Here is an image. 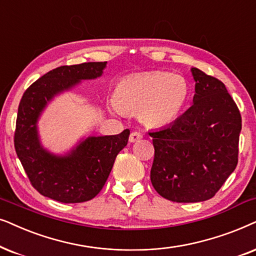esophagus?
Here are the masks:
<instances>
[{"label": "esophagus", "mask_w": 256, "mask_h": 256, "mask_svg": "<svg viewBox=\"0 0 256 256\" xmlns=\"http://www.w3.org/2000/svg\"><path fill=\"white\" fill-rule=\"evenodd\" d=\"M142 138V134H140V132L134 131V132H132V134H130V142H134L140 140Z\"/></svg>", "instance_id": "obj_1"}]
</instances>
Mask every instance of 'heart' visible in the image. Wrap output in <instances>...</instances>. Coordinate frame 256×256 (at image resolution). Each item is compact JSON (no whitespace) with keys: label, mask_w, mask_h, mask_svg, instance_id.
Returning <instances> with one entry per match:
<instances>
[{"label":"heart","mask_w":256,"mask_h":256,"mask_svg":"<svg viewBox=\"0 0 256 256\" xmlns=\"http://www.w3.org/2000/svg\"><path fill=\"white\" fill-rule=\"evenodd\" d=\"M188 94V84L182 76L145 72L122 78L111 105L117 111L138 114L146 125L162 128L179 117Z\"/></svg>","instance_id":"b5f03b06"}]
</instances>
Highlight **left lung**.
<instances>
[{
  "instance_id": "1",
  "label": "left lung",
  "mask_w": 256,
  "mask_h": 256,
  "mask_svg": "<svg viewBox=\"0 0 256 256\" xmlns=\"http://www.w3.org/2000/svg\"><path fill=\"white\" fill-rule=\"evenodd\" d=\"M193 105L166 128L148 132L151 182L174 202L208 200L238 165L241 114L222 82L192 68Z\"/></svg>"
}]
</instances>
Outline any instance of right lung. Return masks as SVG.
<instances>
[{"label":"right lung","mask_w":256,"mask_h":256,"mask_svg":"<svg viewBox=\"0 0 256 256\" xmlns=\"http://www.w3.org/2000/svg\"><path fill=\"white\" fill-rule=\"evenodd\" d=\"M105 68L106 62L56 68L23 94L14 144L30 182L44 196L64 204L91 200L103 188L116 156L128 145V128L119 134L82 139L66 154H54L40 144L37 122L48 104L82 80L100 77Z\"/></svg>","instance_id":"obj_1"}]
</instances>
